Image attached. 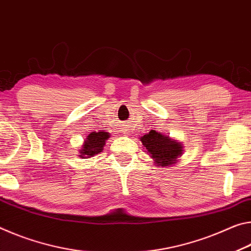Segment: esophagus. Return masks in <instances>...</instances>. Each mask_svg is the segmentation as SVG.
<instances>
[{"mask_svg": "<svg viewBox=\"0 0 251 251\" xmlns=\"http://www.w3.org/2000/svg\"><path fill=\"white\" fill-rule=\"evenodd\" d=\"M129 132H131L130 129L128 128V126H125V128H123V133H125V134H130Z\"/></svg>", "mask_w": 251, "mask_h": 251, "instance_id": "1", "label": "esophagus"}]
</instances>
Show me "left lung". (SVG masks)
Masks as SVG:
<instances>
[{
  "instance_id": "8db88e82",
  "label": "left lung",
  "mask_w": 251,
  "mask_h": 251,
  "mask_svg": "<svg viewBox=\"0 0 251 251\" xmlns=\"http://www.w3.org/2000/svg\"><path fill=\"white\" fill-rule=\"evenodd\" d=\"M140 140L155 164L161 167L171 166L176 163L183 152L181 143L176 142L174 139L167 137L161 132H155V130H151L149 133L141 137Z\"/></svg>"
}]
</instances>
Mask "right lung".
Wrapping results in <instances>:
<instances>
[{"label": "right lung", "mask_w": 251, "mask_h": 251, "mask_svg": "<svg viewBox=\"0 0 251 251\" xmlns=\"http://www.w3.org/2000/svg\"><path fill=\"white\" fill-rule=\"evenodd\" d=\"M110 138L109 132H103V131H99V132L90 133L87 137V140L84 141L83 146L81 147L79 157L82 159L90 158L92 155H97L103 150L105 141Z\"/></svg>", "instance_id": "obj_1"}]
</instances>
